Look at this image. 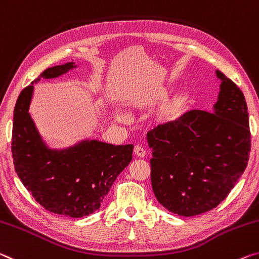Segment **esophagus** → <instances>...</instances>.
<instances>
[{"mask_svg":"<svg viewBox=\"0 0 259 259\" xmlns=\"http://www.w3.org/2000/svg\"><path fill=\"white\" fill-rule=\"evenodd\" d=\"M134 154L137 157H145L146 156V150L143 149L141 146H135L134 147Z\"/></svg>","mask_w":259,"mask_h":259,"instance_id":"obj_1","label":"esophagus"}]
</instances>
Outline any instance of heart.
I'll use <instances>...</instances> for the list:
<instances>
[{"label":"heart","instance_id":"1","mask_svg":"<svg viewBox=\"0 0 259 259\" xmlns=\"http://www.w3.org/2000/svg\"><path fill=\"white\" fill-rule=\"evenodd\" d=\"M172 113H173V108H172V107H167V108H165V109H164V111H163V116H164L165 118H168L169 116H171ZM117 118H118V119H121L122 117L120 116V114H118Z\"/></svg>","mask_w":259,"mask_h":259}]
</instances>
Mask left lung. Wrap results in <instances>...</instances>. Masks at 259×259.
Wrapping results in <instances>:
<instances>
[{
  "mask_svg": "<svg viewBox=\"0 0 259 259\" xmlns=\"http://www.w3.org/2000/svg\"><path fill=\"white\" fill-rule=\"evenodd\" d=\"M212 113L192 110L147 134L151 186L171 212L193 217L225 200L247 167L249 114L243 93L225 74Z\"/></svg>",
  "mask_w": 259,
  "mask_h": 259,
  "instance_id": "left-lung-1",
  "label": "left lung"
}]
</instances>
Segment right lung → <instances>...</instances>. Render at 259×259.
Instances as JSON below:
<instances>
[{"label": "right lung", "mask_w": 259, "mask_h": 259, "mask_svg": "<svg viewBox=\"0 0 259 259\" xmlns=\"http://www.w3.org/2000/svg\"><path fill=\"white\" fill-rule=\"evenodd\" d=\"M77 67L73 62L48 67L17 100L11 151L20 181L50 212L81 218L99 209L114 180L132 160L133 145L113 146L82 140L65 149L46 145L28 112L34 83Z\"/></svg>", "instance_id": "1"}]
</instances>
